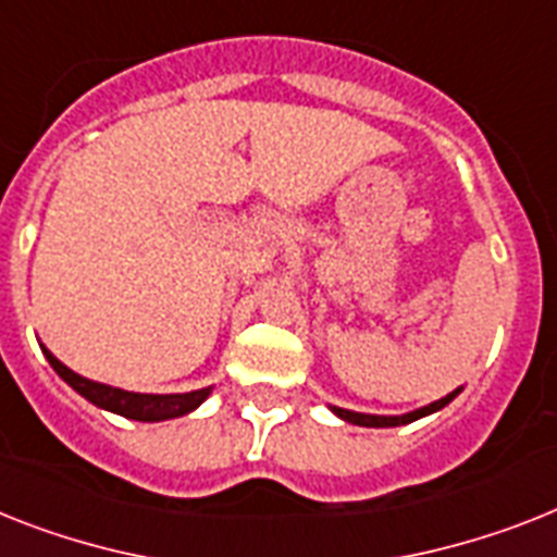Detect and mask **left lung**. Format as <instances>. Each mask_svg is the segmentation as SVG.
Returning a JSON list of instances; mask_svg holds the SVG:
<instances>
[{
    "mask_svg": "<svg viewBox=\"0 0 557 557\" xmlns=\"http://www.w3.org/2000/svg\"><path fill=\"white\" fill-rule=\"evenodd\" d=\"M461 393V387L453 389L449 395H444V398H438V401L426 404V407H421V410L416 412H407V416H367V412H352V410H342V407H330V410L335 412L338 418H344V421H350V424H358V426H401V424H412V421H418V418L430 416V412H438L444 410L449 401H453L455 395Z\"/></svg>",
    "mask_w": 557,
    "mask_h": 557,
    "instance_id": "1",
    "label": "left lung"
}]
</instances>
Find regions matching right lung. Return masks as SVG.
<instances>
[{
  "instance_id": "right-lung-1",
  "label": "right lung",
  "mask_w": 557,
  "mask_h": 557,
  "mask_svg": "<svg viewBox=\"0 0 557 557\" xmlns=\"http://www.w3.org/2000/svg\"><path fill=\"white\" fill-rule=\"evenodd\" d=\"M45 358L50 361V367L62 375L67 384L79 395H85L87 401L102 407V410L116 412V416L133 418V421H168V418L187 416L205 401L210 395V387L193 389V393H173V395H147V393H127V389L108 387V384H99V381L82 379L79 372H73L71 367H64L57 356L50 350H45Z\"/></svg>"
}]
</instances>
